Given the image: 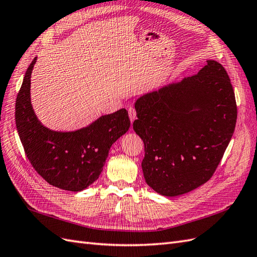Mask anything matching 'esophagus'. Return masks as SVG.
Wrapping results in <instances>:
<instances>
[{
  "instance_id": "esophagus-1",
  "label": "esophagus",
  "mask_w": 257,
  "mask_h": 257,
  "mask_svg": "<svg viewBox=\"0 0 257 257\" xmlns=\"http://www.w3.org/2000/svg\"><path fill=\"white\" fill-rule=\"evenodd\" d=\"M128 115H130L131 122H133L136 119V110H135L134 107H130L128 108Z\"/></svg>"
}]
</instances>
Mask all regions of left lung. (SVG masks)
Masks as SVG:
<instances>
[{"label":"left lung","instance_id":"8db88e82","mask_svg":"<svg viewBox=\"0 0 257 257\" xmlns=\"http://www.w3.org/2000/svg\"><path fill=\"white\" fill-rule=\"evenodd\" d=\"M135 133L145 144L147 184L163 196L189 193L212 177L234 134L235 93L214 60L192 77L148 92L135 102Z\"/></svg>","mask_w":257,"mask_h":257}]
</instances>
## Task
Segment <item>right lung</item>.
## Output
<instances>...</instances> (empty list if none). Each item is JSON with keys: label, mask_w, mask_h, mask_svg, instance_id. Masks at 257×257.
<instances>
[{"label": "right lung", "mask_w": 257, "mask_h": 257, "mask_svg": "<svg viewBox=\"0 0 257 257\" xmlns=\"http://www.w3.org/2000/svg\"><path fill=\"white\" fill-rule=\"evenodd\" d=\"M36 60L28 67L16 99L15 116L23 149L49 184L65 191H83L98 179L112 144L128 131V112L122 108L76 131L46 127L31 103V75Z\"/></svg>", "instance_id": "1"}]
</instances>
